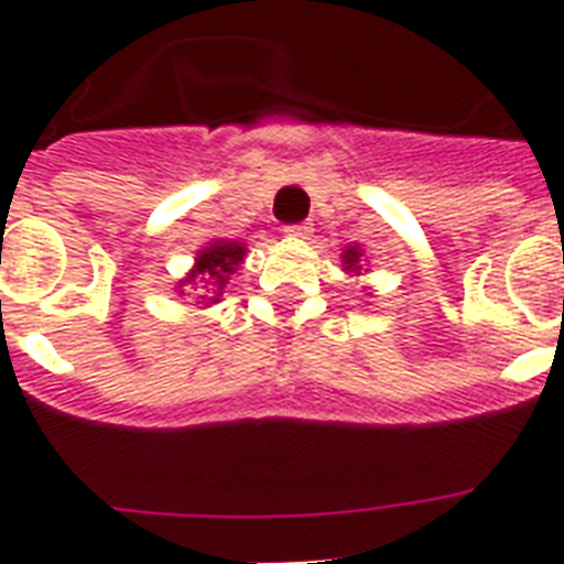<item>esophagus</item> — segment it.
I'll return each instance as SVG.
<instances>
[{
  "label": "esophagus",
  "mask_w": 564,
  "mask_h": 564,
  "mask_svg": "<svg viewBox=\"0 0 564 564\" xmlns=\"http://www.w3.org/2000/svg\"><path fill=\"white\" fill-rule=\"evenodd\" d=\"M283 234L292 239H307L310 234H313V225H310V221H295V225H286Z\"/></svg>",
  "instance_id": "1"
}]
</instances>
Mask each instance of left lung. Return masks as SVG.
<instances>
[{"mask_svg":"<svg viewBox=\"0 0 564 564\" xmlns=\"http://www.w3.org/2000/svg\"><path fill=\"white\" fill-rule=\"evenodd\" d=\"M357 260H360V251H354V248H348V251H345V263L354 265V263H357Z\"/></svg>","mask_w":564,"mask_h":564,"instance_id":"left-lung-1","label":"left lung"}]
</instances>
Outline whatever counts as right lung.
I'll return each instance as SVG.
<instances>
[{
    "label": "right lung",
    "instance_id": "add662e5",
    "mask_svg": "<svg viewBox=\"0 0 564 564\" xmlns=\"http://www.w3.org/2000/svg\"><path fill=\"white\" fill-rule=\"evenodd\" d=\"M242 254H246V248L239 242H213L210 248H204L198 254V263H195L189 281L202 278V283H210L213 292L219 295L225 290V283L230 281L228 274H234V269L242 260Z\"/></svg>",
    "mask_w": 564,
    "mask_h": 564
}]
</instances>
